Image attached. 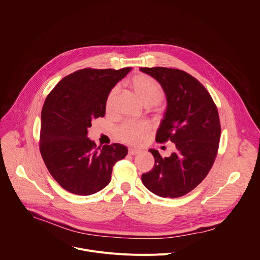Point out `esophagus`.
<instances>
[{
    "label": "esophagus",
    "instance_id": "34e87169",
    "mask_svg": "<svg viewBox=\"0 0 260 260\" xmlns=\"http://www.w3.org/2000/svg\"><path fill=\"white\" fill-rule=\"evenodd\" d=\"M139 152H140V150L134 149V148H129V149H128V153H129L131 155H136V154H138Z\"/></svg>",
    "mask_w": 260,
    "mask_h": 260
}]
</instances>
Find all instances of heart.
Returning a JSON list of instances; mask_svg holds the SVG:
<instances>
[{
  "mask_svg": "<svg viewBox=\"0 0 260 260\" xmlns=\"http://www.w3.org/2000/svg\"><path fill=\"white\" fill-rule=\"evenodd\" d=\"M131 86L145 106H154L164 98V89L159 83L147 75L135 76L131 81ZM115 94L116 88L110 90L106 100L108 110L111 108ZM150 124L145 121H125L116 129V136L127 144L140 145L150 133Z\"/></svg>",
  "mask_w": 260,
  "mask_h": 260,
  "instance_id": "obj_1",
  "label": "heart"
}]
</instances>
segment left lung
I'll return each mask as SVG.
<instances>
[{
    "label": "left lung",
    "instance_id": "obj_1",
    "mask_svg": "<svg viewBox=\"0 0 260 260\" xmlns=\"http://www.w3.org/2000/svg\"><path fill=\"white\" fill-rule=\"evenodd\" d=\"M140 71L154 78L166 94L167 108L155 140L176 146L169 157L149 149L155 162L142 175V182L156 196L180 198L194 189L214 164L221 134L218 111L207 89L186 72L162 67Z\"/></svg>",
    "mask_w": 260,
    "mask_h": 260
}]
</instances>
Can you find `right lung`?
I'll use <instances>...</instances> for the list:
<instances>
[{
    "label": "right lung",
    "instance_id": "obj_1",
    "mask_svg": "<svg viewBox=\"0 0 260 260\" xmlns=\"http://www.w3.org/2000/svg\"><path fill=\"white\" fill-rule=\"evenodd\" d=\"M132 68L83 69L60 80L41 113L40 151L50 175L67 191L90 196L111 181L113 166L127 154L119 143L96 147L92 120L106 114V100Z\"/></svg>",
    "mask_w": 260,
    "mask_h": 260
}]
</instances>
